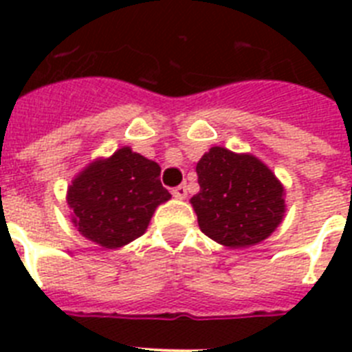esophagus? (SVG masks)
I'll return each instance as SVG.
<instances>
[{
  "instance_id": "esophagus-1",
  "label": "esophagus",
  "mask_w": 352,
  "mask_h": 352,
  "mask_svg": "<svg viewBox=\"0 0 352 352\" xmlns=\"http://www.w3.org/2000/svg\"><path fill=\"white\" fill-rule=\"evenodd\" d=\"M173 195L176 199H185L186 197V185L183 183V185H178L176 188H173Z\"/></svg>"
}]
</instances>
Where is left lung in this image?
<instances>
[{
    "label": "left lung",
    "mask_w": 352,
    "mask_h": 352,
    "mask_svg": "<svg viewBox=\"0 0 352 352\" xmlns=\"http://www.w3.org/2000/svg\"><path fill=\"white\" fill-rule=\"evenodd\" d=\"M195 170L201 190L190 203L201 231L217 243L252 247L268 238L284 219V186L254 155L213 146Z\"/></svg>",
    "instance_id": "8db88e82"
}]
</instances>
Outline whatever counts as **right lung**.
Masks as SVG:
<instances>
[{
    "mask_svg": "<svg viewBox=\"0 0 352 352\" xmlns=\"http://www.w3.org/2000/svg\"><path fill=\"white\" fill-rule=\"evenodd\" d=\"M169 199L160 166L129 146L91 162L67 192L77 231L104 248H120L144 234L155 210Z\"/></svg>",
    "mask_w": 352,
    "mask_h": 352,
    "instance_id": "1",
    "label": "right lung"
}]
</instances>
